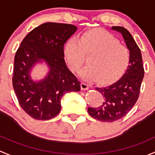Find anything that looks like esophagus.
<instances>
[{
    "instance_id": "34e87169",
    "label": "esophagus",
    "mask_w": 155,
    "mask_h": 155,
    "mask_svg": "<svg viewBox=\"0 0 155 155\" xmlns=\"http://www.w3.org/2000/svg\"><path fill=\"white\" fill-rule=\"evenodd\" d=\"M81 89H82V90H87V89H89V86L87 84H86V83L81 82Z\"/></svg>"
}]
</instances>
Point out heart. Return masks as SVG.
<instances>
[{
	"instance_id": "heart-1",
	"label": "heart",
	"mask_w": 155,
	"mask_h": 155,
	"mask_svg": "<svg viewBox=\"0 0 155 155\" xmlns=\"http://www.w3.org/2000/svg\"><path fill=\"white\" fill-rule=\"evenodd\" d=\"M65 58L71 69L78 72L88 58V63L81 71L87 81L108 84L124 75L130 63V54L125 46L109 32L95 30L71 37L64 45Z\"/></svg>"
}]
</instances>
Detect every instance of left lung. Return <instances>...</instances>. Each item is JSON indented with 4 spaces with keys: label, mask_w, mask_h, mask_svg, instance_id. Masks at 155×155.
<instances>
[{
    "label": "left lung",
    "mask_w": 155,
    "mask_h": 155,
    "mask_svg": "<svg viewBox=\"0 0 155 155\" xmlns=\"http://www.w3.org/2000/svg\"><path fill=\"white\" fill-rule=\"evenodd\" d=\"M112 29L122 33L130 51V63L117 82L108 87L95 88L104 96V101L98 107H89L88 113L94 119L106 122L119 120L131 110L139 98L144 77L141 51L130 32L119 26L112 27Z\"/></svg>",
    "instance_id": "obj_1"
}]
</instances>
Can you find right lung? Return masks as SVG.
Instances as JSON below:
<instances>
[{"mask_svg":"<svg viewBox=\"0 0 155 155\" xmlns=\"http://www.w3.org/2000/svg\"><path fill=\"white\" fill-rule=\"evenodd\" d=\"M76 30L69 24L44 23L31 30L17 50L12 86L20 106L34 119L55 117L61 110L62 97L81 90V83L66 66L63 51L64 44ZM42 59L50 71L43 81L36 83L29 78V71Z\"/></svg>","mask_w":155,"mask_h":155,"instance_id":"1","label":"right lung"}]
</instances>
